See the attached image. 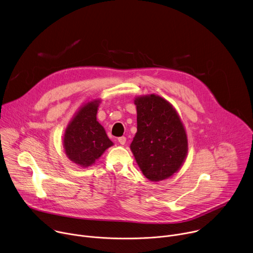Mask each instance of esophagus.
I'll list each match as a JSON object with an SVG mask.
<instances>
[{"label": "esophagus", "mask_w": 253, "mask_h": 253, "mask_svg": "<svg viewBox=\"0 0 253 253\" xmlns=\"http://www.w3.org/2000/svg\"><path fill=\"white\" fill-rule=\"evenodd\" d=\"M118 141H119V143L121 144V145H124V144L126 143V137H124V136L119 137V138H118Z\"/></svg>", "instance_id": "1"}]
</instances>
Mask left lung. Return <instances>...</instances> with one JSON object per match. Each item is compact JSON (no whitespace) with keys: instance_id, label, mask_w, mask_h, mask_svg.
<instances>
[{"instance_id":"1","label":"left lung","mask_w":253,"mask_h":253,"mask_svg":"<svg viewBox=\"0 0 253 253\" xmlns=\"http://www.w3.org/2000/svg\"><path fill=\"white\" fill-rule=\"evenodd\" d=\"M137 132L130 145L135 160L150 181H161L183 165L188 140L175 108L164 98L151 94L137 96Z\"/></svg>"}]
</instances>
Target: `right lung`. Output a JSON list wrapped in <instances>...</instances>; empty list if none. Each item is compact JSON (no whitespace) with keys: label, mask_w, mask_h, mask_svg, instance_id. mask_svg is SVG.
Instances as JSON below:
<instances>
[{"label":"right lung","mask_w":253,"mask_h":253,"mask_svg":"<svg viewBox=\"0 0 253 253\" xmlns=\"http://www.w3.org/2000/svg\"><path fill=\"white\" fill-rule=\"evenodd\" d=\"M100 99L82 105L69 122L63 146L70 161L80 167H89L114 143L108 138L104 127L97 121Z\"/></svg>","instance_id":"1"}]
</instances>
